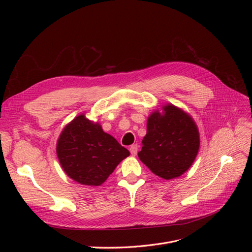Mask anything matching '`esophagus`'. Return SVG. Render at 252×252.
Listing matches in <instances>:
<instances>
[{
  "mask_svg": "<svg viewBox=\"0 0 252 252\" xmlns=\"http://www.w3.org/2000/svg\"><path fill=\"white\" fill-rule=\"evenodd\" d=\"M129 151H130V154L131 155H137L138 153V145H131L130 148H129Z\"/></svg>",
  "mask_w": 252,
  "mask_h": 252,
  "instance_id": "esophagus-1",
  "label": "esophagus"
}]
</instances>
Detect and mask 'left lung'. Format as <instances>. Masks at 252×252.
Wrapping results in <instances>:
<instances>
[{
    "instance_id": "left-lung-1",
    "label": "left lung",
    "mask_w": 252,
    "mask_h": 252,
    "mask_svg": "<svg viewBox=\"0 0 252 252\" xmlns=\"http://www.w3.org/2000/svg\"><path fill=\"white\" fill-rule=\"evenodd\" d=\"M142 143L140 160L156 176L171 180L181 177L193 164L200 136L192 116L168 103L149 115Z\"/></svg>"
}]
</instances>
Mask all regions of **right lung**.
<instances>
[{
	"label": "right lung",
	"instance_id": "obj_1",
	"mask_svg": "<svg viewBox=\"0 0 252 252\" xmlns=\"http://www.w3.org/2000/svg\"><path fill=\"white\" fill-rule=\"evenodd\" d=\"M56 153L65 174L86 186H100L129 155L98 122L90 121L84 113L64 126Z\"/></svg>",
	"mask_w": 252,
	"mask_h": 252
}]
</instances>
